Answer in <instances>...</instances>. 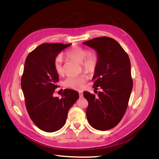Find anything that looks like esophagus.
<instances>
[{
	"instance_id": "esophagus-1",
	"label": "esophagus",
	"mask_w": 159,
	"mask_h": 159,
	"mask_svg": "<svg viewBox=\"0 0 159 159\" xmlns=\"http://www.w3.org/2000/svg\"><path fill=\"white\" fill-rule=\"evenodd\" d=\"M79 95H80V98H82V97H83L82 91H79Z\"/></svg>"
}]
</instances>
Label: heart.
Instances as JSON below:
<instances>
[{
  "mask_svg": "<svg viewBox=\"0 0 159 159\" xmlns=\"http://www.w3.org/2000/svg\"><path fill=\"white\" fill-rule=\"evenodd\" d=\"M66 56L70 59L80 62L83 68L88 72H93L98 64V56L95 52H90L84 48L74 46L66 52ZM63 57L61 54L57 55L54 60V68L58 75H62L64 70L62 66ZM86 83V77L84 75L79 76H69L64 81L68 88L74 89H81Z\"/></svg>",
  "mask_w": 159,
  "mask_h": 159,
  "instance_id": "heart-1",
  "label": "heart"
}]
</instances>
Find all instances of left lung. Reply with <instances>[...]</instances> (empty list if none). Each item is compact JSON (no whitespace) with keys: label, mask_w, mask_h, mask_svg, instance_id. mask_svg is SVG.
<instances>
[{"label":"left lung","mask_w":159,"mask_h":159,"mask_svg":"<svg viewBox=\"0 0 159 159\" xmlns=\"http://www.w3.org/2000/svg\"><path fill=\"white\" fill-rule=\"evenodd\" d=\"M84 44L98 52V64L92 81L99 91L98 97L88 91L84 96L88 100L86 111L90 125L100 131L115 127L121 121L127 110L133 81L131 62L127 52L112 38H93Z\"/></svg>","instance_id":"left-lung-1"}]
</instances>
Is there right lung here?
<instances>
[{"label": "right lung", "mask_w": 159, "mask_h": 159, "mask_svg": "<svg viewBox=\"0 0 159 159\" xmlns=\"http://www.w3.org/2000/svg\"><path fill=\"white\" fill-rule=\"evenodd\" d=\"M70 44L44 43L26 58L21 78L25 105L32 121L41 130L52 133L63 127L69 109L79 98L76 91L65 89L61 98L54 97L59 80L54 68L56 57Z\"/></svg>", "instance_id": "1"}]
</instances>
